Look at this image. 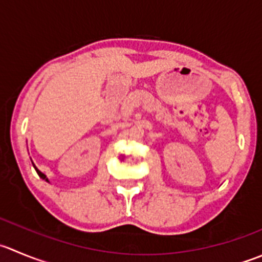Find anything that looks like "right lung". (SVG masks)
I'll return each mask as SVG.
<instances>
[{
    "mask_svg": "<svg viewBox=\"0 0 262 262\" xmlns=\"http://www.w3.org/2000/svg\"><path fill=\"white\" fill-rule=\"evenodd\" d=\"M34 167H35V166H34ZM35 170H37L38 175H39V177H40V178H42V179H46V180H47V182H48V179H47V178H46V175H45V174H43V172H42V171H39V170H38V169H37V167H35Z\"/></svg>",
    "mask_w": 262,
    "mask_h": 262,
    "instance_id": "1",
    "label": "right lung"
}]
</instances>
